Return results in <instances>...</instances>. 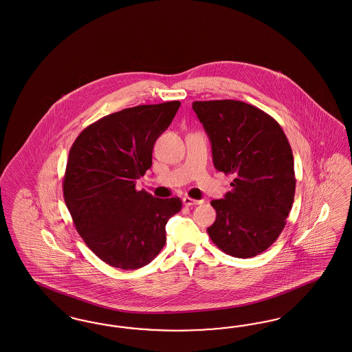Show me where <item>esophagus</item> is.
Returning a JSON list of instances; mask_svg holds the SVG:
<instances>
[{
  "mask_svg": "<svg viewBox=\"0 0 352 352\" xmlns=\"http://www.w3.org/2000/svg\"><path fill=\"white\" fill-rule=\"evenodd\" d=\"M183 203H184V206L191 207V206L201 204V203H203V200H197V199H191V197H183Z\"/></svg>",
  "mask_w": 352,
  "mask_h": 352,
  "instance_id": "1",
  "label": "esophagus"
}]
</instances>
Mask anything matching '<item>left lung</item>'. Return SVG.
Masks as SVG:
<instances>
[{"label": "left lung", "mask_w": 352, "mask_h": 352, "mask_svg": "<svg viewBox=\"0 0 352 352\" xmlns=\"http://www.w3.org/2000/svg\"><path fill=\"white\" fill-rule=\"evenodd\" d=\"M192 109L212 144L213 165L234 177L232 191L212 200V242L236 258L263 253L280 236L294 204V155L279 123L253 104L197 100Z\"/></svg>", "instance_id": "1"}]
</instances>
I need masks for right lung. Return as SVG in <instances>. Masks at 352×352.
<instances>
[{
	"mask_svg": "<svg viewBox=\"0 0 352 352\" xmlns=\"http://www.w3.org/2000/svg\"><path fill=\"white\" fill-rule=\"evenodd\" d=\"M181 106L141 104L86 126L73 142L63 181L76 230L104 263L136 270L166 242L165 226L182 210L179 197L158 199L136 190L152 166V152Z\"/></svg>",
	"mask_w": 352,
	"mask_h": 352,
	"instance_id": "right-lung-1",
	"label": "right lung"
}]
</instances>
